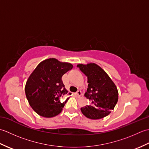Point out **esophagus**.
<instances>
[{"instance_id":"obj_1","label":"esophagus","mask_w":149,"mask_h":149,"mask_svg":"<svg viewBox=\"0 0 149 149\" xmlns=\"http://www.w3.org/2000/svg\"><path fill=\"white\" fill-rule=\"evenodd\" d=\"M75 95H76L77 96V97H81V95H82V93H81V91H80V90H78L76 93H75Z\"/></svg>"}]
</instances>
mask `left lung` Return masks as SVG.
<instances>
[{"label":"left lung","mask_w":149,"mask_h":149,"mask_svg":"<svg viewBox=\"0 0 149 149\" xmlns=\"http://www.w3.org/2000/svg\"><path fill=\"white\" fill-rule=\"evenodd\" d=\"M77 67L88 77V89L84 96L90 100L88 106L81 108L87 118H102L109 115L118 102L117 88L104 70L95 63L79 64Z\"/></svg>","instance_id":"obj_1"}]
</instances>
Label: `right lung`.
I'll return each mask as SVG.
<instances>
[{"mask_svg":"<svg viewBox=\"0 0 149 149\" xmlns=\"http://www.w3.org/2000/svg\"><path fill=\"white\" fill-rule=\"evenodd\" d=\"M72 67L70 63L50 58L41 62L31 74L25 91L30 106L39 115L50 118L61 112L69 99L62 76Z\"/></svg>","mask_w":149,"mask_h":149,"instance_id":"add662e5","label":"right lung"}]
</instances>
